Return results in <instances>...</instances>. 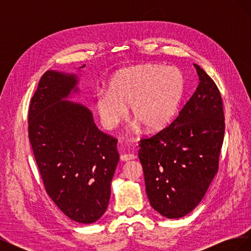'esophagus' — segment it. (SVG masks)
Listing matches in <instances>:
<instances>
[{"mask_svg":"<svg viewBox=\"0 0 251 251\" xmlns=\"http://www.w3.org/2000/svg\"><path fill=\"white\" fill-rule=\"evenodd\" d=\"M136 155L134 154H123L120 155V159L123 161H127V160H132V159H135Z\"/></svg>","mask_w":251,"mask_h":251,"instance_id":"obj_1","label":"esophagus"}]
</instances>
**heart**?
<instances>
[{
  "label": "heart",
  "instance_id": "1",
  "mask_svg": "<svg viewBox=\"0 0 251 251\" xmlns=\"http://www.w3.org/2000/svg\"><path fill=\"white\" fill-rule=\"evenodd\" d=\"M184 79L175 67L136 66L121 70L109 82L108 94H98L95 107L102 125L115 128L126 115L148 132L173 119L182 100Z\"/></svg>",
  "mask_w": 251,
  "mask_h": 251
}]
</instances>
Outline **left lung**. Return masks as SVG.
<instances>
[{
	"label": "left lung",
	"mask_w": 251,
	"mask_h": 251,
	"mask_svg": "<svg viewBox=\"0 0 251 251\" xmlns=\"http://www.w3.org/2000/svg\"><path fill=\"white\" fill-rule=\"evenodd\" d=\"M194 66L199 85L177 118L139 142L150 203L170 219L184 217L200 203L219 170L224 140L221 93L209 75Z\"/></svg>",
	"instance_id": "left-lung-1"
}]
</instances>
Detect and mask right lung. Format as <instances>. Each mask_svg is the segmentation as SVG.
Listing matches in <instances>:
<instances>
[{
	"label": "right lung",
	"mask_w": 251,
	"mask_h": 251,
	"mask_svg": "<svg viewBox=\"0 0 251 251\" xmlns=\"http://www.w3.org/2000/svg\"><path fill=\"white\" fill-rule=\"evenodd\" d=\"M76 82L74 75L43 74L29 105L28 135L48 196L68 218L89 224L108 207L119 154L117 139L96 126L86 107L63 100Z\"/></svg>",
	"instance_id": "add662e5"
}]
</instances>
